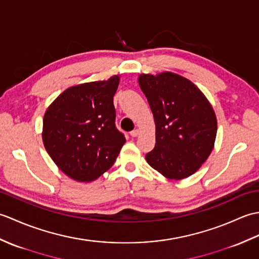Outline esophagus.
<instances>
[{
  "mask_svg": "<svg viewBox=\"0 0 259 259\" xmlns=\"http://www.w3.org/2000/svg\"><path fill=\"white\" fill-rule=\"evenodd\" d=\"M138 135H139V130H133V131H131V133H130V136L131 137H134V138H135V137H138Z\"/></svg>",
  "mask_w": 259,
  "mask_h": 259,
  "instance_id": "obj_1",
  "label": "esophagus"
}]
</instances>
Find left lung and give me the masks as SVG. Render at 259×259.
Returning a JSON list of instances; mask_svg holds the SVG:
<instances>
[{
    "instance_id": "obj_1",
    "label": "left lung",
    "mask_w": 259,
    "mask_h": 259,
    "mask_svg": "<svg viewBox=\"0 0 259 259\" xmlns=\"http://www.w3.org/2000/svg\"><path fill=\"white\" fill-rule=\"evenodd\" d=\"M139 85L156 123V145L146 160L169 179L195 174L213 148L217 120L206 97L178 74H141Z\"/></svg>"
}]
</instances>
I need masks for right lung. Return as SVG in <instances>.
<instances>
[{"label": "right lung", "instance_id": "obj_1", "mask_svg": "<svg viewBox=\"0 0 259 259\" xmlns=\"http://www.w3.org/2000/svg\"><path fill=\"white\" fill-rule=\"evenodd\" d=\"M119 75L71 87L48 108L43 144L52 160L70 178L91 181L114 163L124 145L115 126L113 97Z\"/></svg>", "mask_w": 259, "mask_h": 259}]
</instances>
